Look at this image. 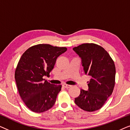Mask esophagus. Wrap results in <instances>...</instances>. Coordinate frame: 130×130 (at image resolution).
Returning a JSON list of instances; mask_svg holds the SVG:
<instances>
[{"label":"esophagus","instance_id":"esophagus-1","mask_svg":"<svg viewBox=\"0 0 130 130\" xmlns=\"http://www.w3.org/2000/svg\"><path fill=\"white\" fill-rule=\"evenodd\" d=\"M63 86L64 88H66V89H69V88H70V87H71L70 85H63Z\"/></svg>","mask_w":130,"mask_h":130}]
</instances>
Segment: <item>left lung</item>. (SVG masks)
<instances>
[{"label":"left lung","instance_id":"8db88e82","mask_svg":"<svg viewBox=\"0 0 130 130\" xmlns=\"http://www.w3.org/2000/svg\"><path fill=\"white\" fill-rule=\"evenodd\" d=\"M73 50L81 58L85 73L89 76L88 90L80 89L74 102L81 109L93 112L102 108L115 86L114 62L104 48L93 43L81 44Z\"/></svg>","mask_w":130,"mask_h":130}]
</instances>
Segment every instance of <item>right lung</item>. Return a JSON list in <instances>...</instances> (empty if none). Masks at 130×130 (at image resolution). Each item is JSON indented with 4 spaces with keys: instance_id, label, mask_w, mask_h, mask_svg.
Wrapping results in <instances>:
<instances>
[{
    "instance_id": "1",
    "label": "right lung",
    "mask_w": 130,
    "mask_h": 130,
    "mask_svg": "<svg viewBox=\"0 0 130 130\" xmlns=\"http://www.w3.org/2000/svg\"><path fill=\"white\" fill-rule=\"evenodd\" d=\"M66 51V47L38 44L21 56L15 79L21 99L32 111L43 112L54 105L61 85L51 84L43 77L49 76L57 58Z\"/></svg>"
}]
</instances>
